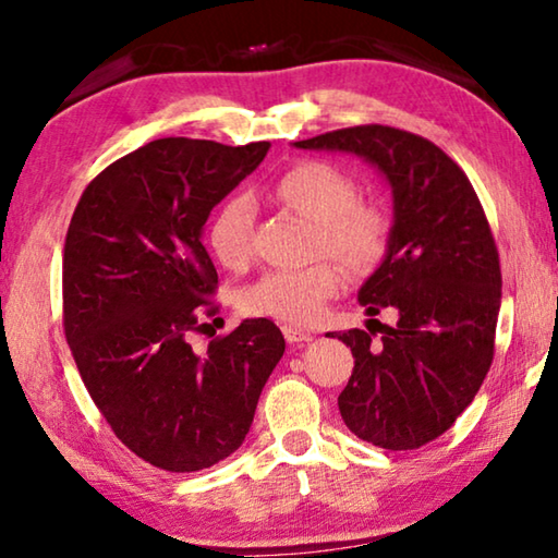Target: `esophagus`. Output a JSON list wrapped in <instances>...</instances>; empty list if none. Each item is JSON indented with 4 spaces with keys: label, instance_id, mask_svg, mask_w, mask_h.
Wrapping results in <instances>:
<instances>
[{
    "label": "esophagus",
    "instance_id": "esophagus-1",
    "mask_svg": "<svg viewBox=\"0 0 558 558\" xmlns=\"http://www.w3.org/2000/svg\"><path fill=\"white\" fill-rule=\"evenodd\" d=\"M282 335H286L288 342H311L313 340V332L303 330V327H295V325H282Z\"/></svg>",
    "mask_w": 558,
    "mask_h": 558
}]
</instances>
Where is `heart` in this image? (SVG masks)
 Returning a JSON list of instances; mask_svg holds the SVG:
<instances>
[{"instance_id": "b5f03b06", "label": "heart", "mask_w": 558, "mask_h": 558, "mask_svg": "<svg viewBox=\"0 0 558 558\" xmlns=\"http://www.w3.org/2000/svg\"><path fill=\"white\" fill-rule=\"evenodd\" d=\"M272 196L313 220V253L330 258L265 272L238 293V311L247 317L307 325L342 290L340 262L352 276H367L385 263L392 245V218L379 203L357 198V185L342 168L317 158L288 166L272 183ZM253 218L255 208L247 196L228 198L210 218L208 247L226 270H243L251 260Z\"/></svg>"}]
</instances>
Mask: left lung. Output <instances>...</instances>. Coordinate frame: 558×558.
Wrapping results in <instances>:
<instances>
[{
	"label": "left lung",
	"mask_w": 558,
	"mask_h": 558,
	"mask_svg": "<svg viewBox=\"0 0 558 558\" xmlns=\"http://www.w3.org/2000/svg\"><path fill=\"white\" fill-rule=\"evenodd\" d=\"M295 146L365 156L392 185V245L360 303L397 323L338 335L355 357L338 407L369 445L420 449L452 427L492 367L501 265L489 220L462 168L410 131L365 123Z\"/></svg>",
	"instance_id": "left-lung-1"
}]
</instances>
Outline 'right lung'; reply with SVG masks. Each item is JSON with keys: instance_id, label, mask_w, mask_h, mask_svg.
Here are the masks:
<instances>
[{"instance_id": "obj_1", "label": "right lung", "mask_w": 558, "mask_h": 558, "mask_svg": "<svg viewBox=\"0 0 558 558\" xmlns=\"http://www.w3.org/2000/svg\"><path fill=\"white\" fill-rule=\"evenodd\" d=\"M268 148L151 141L106 166L69 223L66 342L113 435L158 470L198 472L233 454L286 352L265 317L218 335L203 355L189 342L220 311L203 226Z\"/></svg>"}]
</instances>
